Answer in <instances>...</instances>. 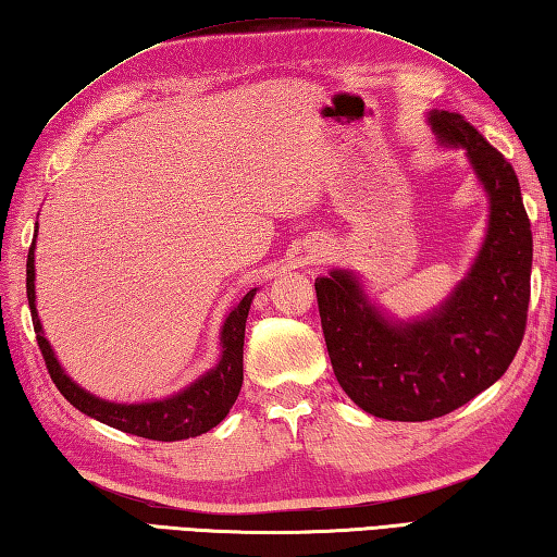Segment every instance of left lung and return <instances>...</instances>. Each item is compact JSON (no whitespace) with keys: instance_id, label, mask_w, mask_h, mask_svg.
<instances>
[{"instance_id":"obj_1","label":"left lung","mask_w":557,"mask_h":557,"mask_svg":"<svg viewBox=\"0 0 557 557\" xmlns=\"http://www.w3.org/2000/svg\"><path fill=\"white\" fill-rule=\"evenodd\" d=\"M446 145L463 147L490 198L483 250L440 311L391 323L350 272L315 277L321 329L337 384L376 418L422 422L461 408L507 372L527 331L531 222L511 163L449 111L430 115Z\"/></svg>"}]
</instances>
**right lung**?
<instances>
[{
	"instance_id": "obj_1",
	"label": "right lung",
	"mask_w": 557,
	"mask_h": 557,
	"mask_svg": "<svg viewBox=\"0 0 557 557\" xmlns=\"http://www.w3.org/2000/svg\"><path fill=\"white\" fill-rule=\"evenodd\" d=\"M33 248H28L26 260V294L28 307L33 319V331H36V341L46 359L48 374L54 381L60 394L67 398L76 410L89 416L98 422L115 428L120 432L137 434V437L154 440V442H178L188 437H198L207 430L220 424L226 412L232 410L234 400L244 384V333H246V319L250 301H253L256 289H250L246 297L238 301V307L226 315L222 329V359L212 372H207L202 379L195 381L183 394L157 400V403H135V406H125V403H108L86 394L74 381L62 372L58 359H54L50 345L40 331L38 311H36V268H33Z\"/></svg>"
}]
</instances>
